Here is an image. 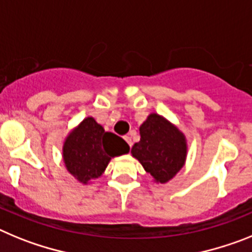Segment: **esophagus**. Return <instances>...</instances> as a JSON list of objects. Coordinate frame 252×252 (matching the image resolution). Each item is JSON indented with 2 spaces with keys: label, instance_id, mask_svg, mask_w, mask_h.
Wrapping results in <instances>:
<instances>
[{
  "label": "esophagus",
  "instance_id": "34e87169",
  "mask_svg": "<svg viewBox=\"0 0 252 252\" xmlns=\"http://www.w3.org/2000/svg\"><path fill=\"white\" fill-rule=\"evenodd\" d=\"M124 139H126V143H128V146L129 147H132V138H130V137H128V135H126V137H124Z\"/></svg>",
  "mask_w": 252,
  "mask_h": 252
}]
</instances>
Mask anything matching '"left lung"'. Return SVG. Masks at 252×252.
I'll list each match as a JSON object with an SVG mask.
<instances>
[{
    "label": "left lung",
    "mask_w": 252,
    "mask_h": 252,
    "mask_svg": "<svg viewBox=\"0 0 252 252\" xmlns=\"http://www.w3.org/2000/svg\"><path fill=\"white\" fill-rule=\"evenodd\" d=\"M141 141L132 147L133 157L156 183L165 184L181 170L187 159L185 135L167 119L152 113L139 126Z\"/></svg>",
    "instance_id": "left-lung-1"
}]
</instances>
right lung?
<instances>
[{
    "label": "right lung",
    "instance_id": "1",
    "mask_svg": "<svg viewBox=\"0 0 252 252\" xmlns=\"http://www.w3.org/2000/svg\"><path fill=\"white\" fill-rule=\"evenodd\" d=\"M129 152L123 138L105 132L94 118L89 117L72 130L63 144V161L71 175L80 183L101 176L115 156Z\"/></svg>",
    "mask_w": 252,
    "mask_h": 252
}]
</instances>
